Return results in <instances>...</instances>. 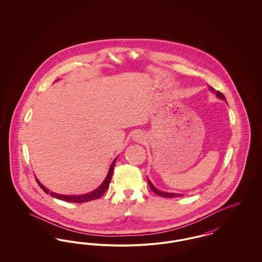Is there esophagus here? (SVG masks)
I'll use <instances>...</instances> for the list:
<instances>
[{
	"label": "esophagus",
	"mask_w": 262,
	"mask_h": 262,
	"mask_svg": "<svg viewBox=\"0 0 262 262\" xmlns=\"http://www.w3.org/2000/svg\"><path fill=\"white\" fill-rule=\"evenodd\" d=\"M144 139V136L140 133H137L134 135V140H136L137 142H142Z\"/></svg>",
	"instance_id": "1"
}]
</instances>
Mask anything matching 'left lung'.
Masks as SVG:
<instances>
[{
    "instance_id": "obj_1",
    "label": "left lung",
    "mask_w": 262,
    "mask_h": 262,
    "mask_svg": "<svg viewBox=\"0 0 262 262\" xmlns=\"http://www.w3.org/2000/svg\"><path fill=\"white\" fill-rule=\"evenodd\" d=\"M210 88L211 91H215L214 88ZM215 93H216V96H217L218 98L226 101L224 95H223L220 91H216ZM148 185H149L150 188H151L156 194H158V195H160V196H164V198H178V196H182V195H183V194H180V193H173V192H165V191H161V190H159V189H157L156 187H154V186L151 184V182H150L149 180H148Z\"/></svg>"
}]
</instances>
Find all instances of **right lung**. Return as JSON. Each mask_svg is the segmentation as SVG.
Returning a JSON list of instances; mask_svg holds the SVG:
<instances>
[{"mask_svg":"<svg viewBox=\"0 0 262 262\" xmlns=\"http://www.w3.org/2000/svg\"><path fill=\"white\" fill-rule=\"evenodd\" d=\"M116 160H117V158H115V160L113 161L112 165L109 169L108 174H107L106 179L104 180V182L102 183V185L97 187L95 190H93L89 193H86V194H82V195H64V194H58V193H55V192H52V191L49 192V190L46 187H43V185L40 184V182L38 181L37 179H36V182H37L39 187H41L46 193H50L53 198L58 199V200H64V201H69V202H77V203H82V202H88V201H91V200H98L106 192V190L109 187L110 182L112 180L113 171H114V166H115Z\"/></svg>","mask_w":262,"mask_h":262,"instance_id":"right-lung-1","label":"right lung"}]
</instances>
